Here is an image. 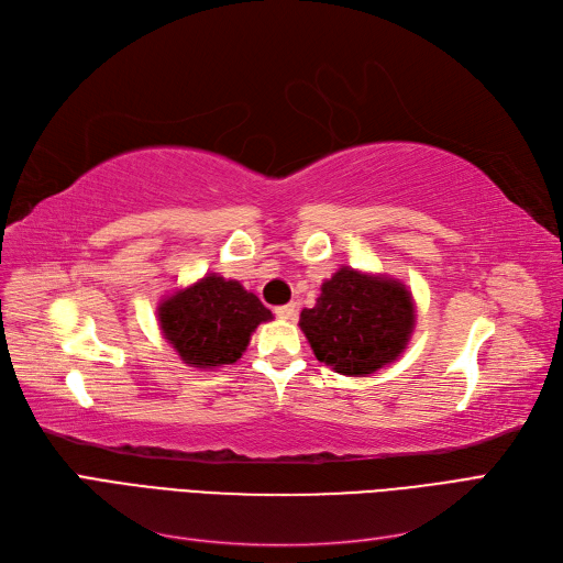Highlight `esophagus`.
Wrapping results in <instances>:
<instances>
[{"label":"esophagus","mask_w":563,"mask_h":563,"mask_svg":"<svg viewBox=\"0 0 563 563\" xmlns=\"http://www.w3.org/2000/svg\"><path fill=\"white\" fill-rule=\"evenodd\" d=\"M275 314L279 317V319H296V314H298V308H296V302H288V305H279V308L275 310Z\"/></svg>","instance_id":"34e87169"}]
</instances>
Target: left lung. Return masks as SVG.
Here are the masks:
<instances>
[{"label": "left lung", "instance_id": "8db88e82", "mask_svg": "<svg viewBox=\"0 0 563 563\" xmlns=\"http://www.w3.org/2000/svg\"><path fill=\"white\" fill-rule=\"evenodd\" d=\"M298 327L319 362L360 378L399 360L416 327V305L397 279L340 267L321 284L314 308L300 312Z\"/></svg>", "mask_w": 563, "mask_h": 563}]
</instances>
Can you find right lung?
<instances>
[{"label": "right lung", "instance_id": "add662e5", "mask_svg": "<svg viewBox=\"0 0 563 563\" xmlns=\"http://www.w3.org/2000/svg\"><path fill=\"white\" fill-rule=\"evenodd\" d=\"M157 317L164 338L187 366L216 368L240 360L251 333L272 312L240 282L211 272L164 298Z\"/></svg>", "mask_w": 563, "mask_h": 563}]
</instances>
